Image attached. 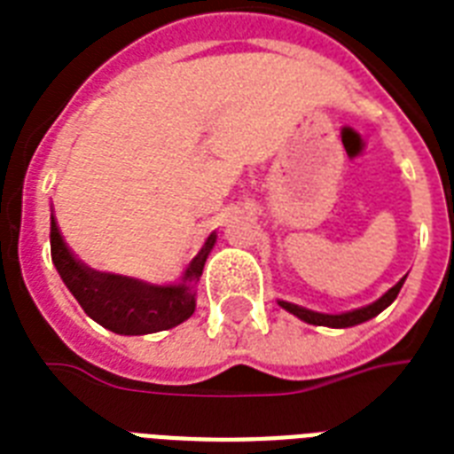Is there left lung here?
I'll return each instance as SVG.
<instances>
[{
    "label": "left lung",
    "instance_id": "obj_1",
    "mask_svg": "<svg viewBox=\"0 0 454 454\" xmlns=\"http://www.w3.org/2000/svg\"><path fill=\"white\" fill-rule=\"evenodd\" d=\"M403 280L402 278L395 287H389L385 295L375 300L372 304H365V307H358V309H350V312H340V314H324V312H314V309H307V307H300V304L286 302V300H278V304L286 309V312L295 314L297 319H302L307 324H314V326H332V329H348V326H358V324L372 319L377 314L387 309L389 304L395 302L399 290H402Z\"/></svg>",
    "mask_w": 454,
    "mask_h": 454
}]
</instances>
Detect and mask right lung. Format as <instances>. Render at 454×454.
<instances>
[{
	"mask_svg": "<svg viewBox=\"0 0 454 454\" xmlns=\"http://www.w3.org/2000/svg\"><path fill=\"white\" fill-rule=\"evenodd\" d=\"M217 234L205 239L178 283L154 286L147 280L89 268L79 261L51 215V254L62 283L74 295L82 309L104 329L121 336H145L174 329L195 312V286L203 276V266L213 251Z\"/></svg>",
	"mask_w": 454,
	"mask_h": 454,
	"instance_id": "1",
	"label": "right lung"
}]
</instances>
